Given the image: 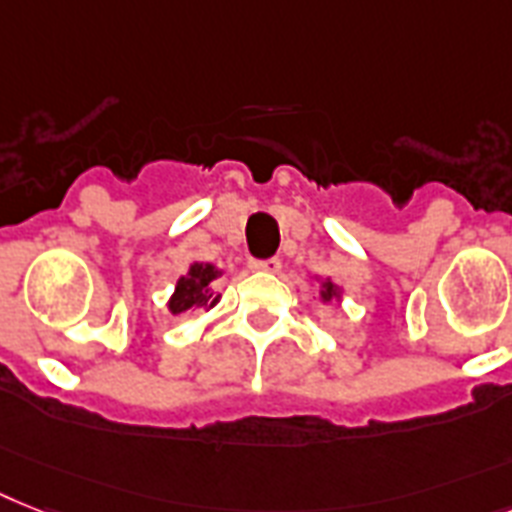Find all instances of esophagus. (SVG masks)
<instances>
[{
    "label": "esophagus",
    "instance_id": "obj_1",
    "mask_svg": "<svg viewBox=\"0 0 512 512\" xmlns=\"http://www.w3.org/2000/svg\"><path fill=\"white\" fill-rule=\"evenodd\" d=\"M249 268L263 270V273H278V270H281V260H278V257H270V260H252Z\"/></svg>",
    "mask_w": 512,
    "mask_h": 512
}]
</instances>
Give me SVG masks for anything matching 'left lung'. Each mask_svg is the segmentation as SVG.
I'll return each instance as SVG.
<instances>
[{
	"mask_svg": "<svg viewBox=\"0 0 512 512\" xmlns=\"http://www.w3.org/2000/svg\"><path fill=\"white\" fill-rule=\"evenodd\" d=\"M318 286H321V292H318V299H321L323 305H331V302H342V286H336L331 278H315Z\"/></svg>",
	"mask_w": 512,
	"mask_h": 512,
	"instance_id": "8db88e82",
	"label": "left lung"
}]
</instances>
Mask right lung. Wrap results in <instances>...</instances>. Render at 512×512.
Here are the masks:
<instances>
[{
  "mask_svg": "<svg viewBox=\"0 0 512 512\" xmlns=\"http://www.w3.org/2000/svg\"><path fill=\"white\" fill-rule=\"evenodd\" d=\"M223 276V270L213 263H191L184 276L176 278L173 294L168 299V313L181 315L186 310H213L220 302L215 292V281Z\"/></svg>",
  "mask_w": 512,
  "mask_h": 512,
  "instance_id": "add662e5",
  "label": "right lung"
}]
</instances>
